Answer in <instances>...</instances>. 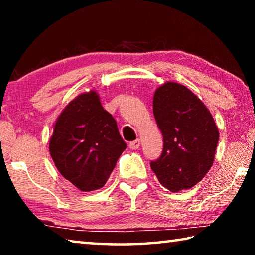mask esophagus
Returning <instances> with one entry per match:
<instances>
[{
	"instance_id": "esophagus-1",
	"label": "esophagus",
	"mask_w": 255,
	"mask_h": 255,
	"mask_svg": "<svg viewBox=\"0 0 255 255\" xmlns=\"http://www.w3.org/2000/svg\"><path fill=\"white\" fill-rule=\"evenodd\" d=\"M139 146H140V140L139 139H136V140L130 141V143H129V148H130V149H138V148H139Z\"/></svg>"
}]
</instances>
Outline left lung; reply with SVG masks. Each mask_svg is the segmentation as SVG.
Wrapping results in <instances>:
<instances>
[{"label":"left lung","instance_id":"left-lung-1","mask_svg":"<svg viewBox=\"0 0 255 255\" xmlns=\"http://www.w3.org/2000/svg\"><path fill=\"white\" fill-rule=\"evenodd\" d=\"M153 112L164 144L150 167L171 192L192 188L214 163L219 131L213 116L195 93L176 82L156 89Z\"/></svg>","mask_w":255,"mask_h":255}]
</instances>
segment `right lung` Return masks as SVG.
I'll return each instance as SVG.
<instances>
[{"label":"right lung","instance_id":"obj_1","mask_svg":"<svg viewBox=\"0 0 255 255\" xmlns=\"http://www.w3.org/2000/svg\"><path fill=\"white\" fill-rule=\"evenodd\" d=\"M126 147L117 123L94 90L79 94L64 108L49 140L59 173L84 192L106 184Z\"/></svg>","mask_w":255,"mask_h":255}]
</instances>
